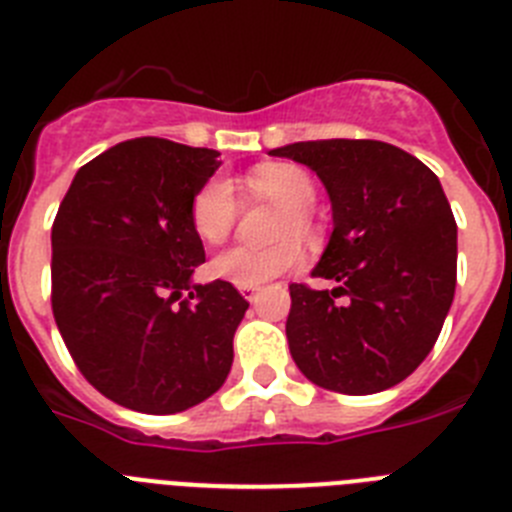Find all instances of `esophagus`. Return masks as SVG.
<instances>
[{"instance_id": "esophagus-1", "label": "esophagus", "mask_w": 512, "mask_h": 512, "mask_svg": "<svg viewBox=\"0 0 512 512\" xmlns=\"http://www.w3.org/2000/svg\"><path fill=\"white\" fill-rule=\"evenodd\" d=\"M238 289H241V295L246 297L248 302H251L253 297H256V292H259V287H253V284H248V287H238Z\"/></svg>"}]
</instances>
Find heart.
<instances>
[{
    "label": "heart",
    "mask_w": 512,
    "mask_h": 512,
    "mask_svg": "<svg viewBox=\"0 0 512 512\" xmlns=\"http://www.w3.org/2000/svg\"><path fill=\"white\" fill-rule=\"evenodd\" d=\"M246 189L277 202L279 207L287 210V215L282 217V225H279V235L284 241L269 248H228L212 259L210 271L212 277L235 284V287H248V284L259 287V284L302 264L305 253H302L300 241L289 238V235H300V238L315 235V225H312V217L307 210L318 197V189H315L312 176L295 164L256 166L246 176ZM235 217H238V200H235L233 184L223 176H215V179L202 184L192 197L189 220H192L197 238L205 241L207 246H220L223 241H228Z\"/></svg>",
    "instance_id": "1"
}]
</instances>
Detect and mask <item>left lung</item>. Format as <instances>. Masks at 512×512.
Masks as SVG:
<instances>
[{
    "label": "left lung",
    "instance_id": "obj_1",
    "mask_svg": "<svg viewBox=\"0 0 512 512\" xmlns=\"http://www.w3.org/2000/svg\"><path fill=\"white\" fill-rule=\"evenodd\" d=\"M318 174L333 210L312 277L289 284L287 341L323 390L374 395L423 364L456 289V220L438 176L382 140H305L274 148Z\"/></svg>",
    "mask_w": 512,
    "mask_h": 512
}]
</instances>
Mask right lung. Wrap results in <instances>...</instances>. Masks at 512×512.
<instances>
[{"instance_id":"1","label":"right lung","mask_w":512,"mask_h":512,"mask_svg":"<svg viewBox=\"0 0 512 512\" xmlns=\"http://www.w3.org/2000/svg\"><path fill=\"white\" fill-rule=\"evenodd\" d=\"M217 156L117 143L76 171L53 220V318L79 372L122 408L182 413L228 379L248 302L223 279L192 284L205 246L189 207Z\"/></svg>"}]
</instances>
